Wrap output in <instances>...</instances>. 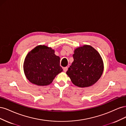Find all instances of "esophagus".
Wrapping results in <instances>:
<instances>
[{"mask_svg": "<svg viewBox=\"0 0 126 126\" xmlns=\"http://www.w3.org/2000/svg\"><path fill=\"white\" fill-rule=\"evenodd\" d=\"M67 68H68L67 67H64V68H63V71H64V72H66L67 71Z\"/></svg>", "mask_w": 126, "mask_h": 126, "instance_id": "34e87169", "label": "esophagus"}]
</instances>
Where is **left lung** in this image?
<instances>
[{"label":"left lung","mask_w":126,"mask_h":126,"mask_svg":"<svg viewBox=\"0 0 126 126\" xmlns=\"http://www.w3.org/2000/svg\"><path fill=\"white\" fill-rule=\"evenodd\" d=\"M73 57L74 61L66 72L73 84L86 87L96 83L104 70L103 61L99 53L92 47L85 45L76 48Z\"/></svg>","instance_id":"left-lung-1"}]
</instances>
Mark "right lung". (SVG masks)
Masks as SVG:
<instances>
[{
  "label": "right lung",
  "instance_id": "obj_1",
  "mask_svg": "<svg viewBox=\"0 0 126 126\" xmlns=\"http://www.w3.org/2000/svg\"><path fill=\"white\" fill-rule=\"evenodd\" d=\"M60 58L54 50L40 45L28 53L23 63V70L27 79L38 86L50 84L55 76L62 72Z\"/></svg>",
  "mask_w": 126,
  "mask_h": 126
}]
</instances>
